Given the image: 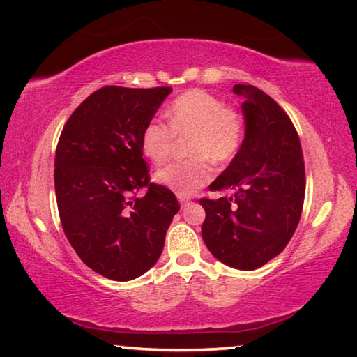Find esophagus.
Wrapping results in <instances>:
<instances>
[{
  "label": "esophagus",
  "instance_id": "1",
  "mask_svg": "<svg viewBox=\"0 0 357 357\" xmlns=\"http://www.w3.org/2000/svg\"><path fill=\"white\" fill-rule=\"evenodd\" d=\"M178 200H180V204H181V206H186L188 204H190V197H178Z\"/></svg>",
  "mask_w": 357,
  "mask_h": 357
}]
</instances>
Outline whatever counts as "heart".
<instances>
[{
	"mask_svg": "<svg viewBox=\"0 0 357 357\" xmlns=\"http://www.w3.org/2000/svg\"><path fill=\"white\" fill-rule=\"evenodd\" d=\"M167 124L153 118L141 132V151L152 163L169 158L176 138L186 141V161L160 169L153 180L180 197L192 196L214 176L213 161L228 163L238 155L245 138V119L224 99L200 89L188 90L172 100L166 112Z\"/></svg>",
	"mask_w": 357,
	"mask_h": 357,
	"instance_id": "1",
	"label": "heart"
}]
</instances>
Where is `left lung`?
<instances>
[{"instance_id": "1", "label": "left lung", "mask_w": 357, "mask_h": 357, "mask_svg": "<svg viewBox=\"0 0 357 357\" xmlns=\"http://www.w3.org/2000/svg\"><path fill=\"white\" fill-rule=\"evenodd\" d=\"M244 98L245 138L238 155L210 185L231 197L200 199L202 238L224 264L255 271L284 250L303 210L305 161L297 130L286 112L253 85L236 84Z\"/></svg>"}]
</instances>
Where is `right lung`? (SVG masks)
Returning a JSON list of instances; mask_svg holds the SVG:
<instances>
[{"label":"right lung","instance_id":"right-lung-1","mask_svg":"<svg viewBox=\"0 0 357 357\" xmlns=\"http://www.w3.org/2000/svg\"><path fill=\"white\" fill-rule=\"evenodd\" d=\"M171 86H104L63 126L54 186L66 239L91 271L115 281L135 280L158 261L172 218L174 192L149 183L141 132ZM141 187L144 197H136Z\"/></svg>","mask_w":357,"mask_h":357}]
</instances>
